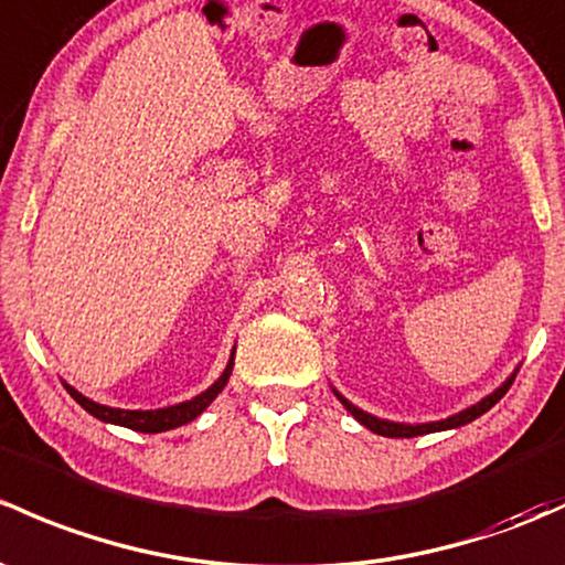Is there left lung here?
<instances>
[{
	"label": "left lung",
	"instance_id": "left-lung-1",
	"mask_svg": "<svg viewBox=\"0 0 565 565\" xmlns=\"http://www.w3.org/2000/svg\"><path fill=\"white\" fill-rule=\"evenodd\" d=\"M512 382H514V376L509 379V382L503 384V387H498L495 392H492V395H487L482 403H477V406L466 408V412L455 414V417H449V419H441V423H430V425H397V423H384V419H376V417H371V414L360 412L358 406H352V403H349V401H343L341 395H338V397H341V403H343V406H347L349 412H352V417L358 419V423L365 425L367 430L379 433V436H387V438H414V436H425V433L449 430V427H460V425H468V423H473V419H477V417H482L484 412H490V408L495 406V403L501 401L503 395H507L509 387H512Z\"/></svg>",
	"mask_w": 565,
	"mask_h": 565
}]
</instances>
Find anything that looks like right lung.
Segmentation results:
<instances>
[{
	"instance_id": "right-lung-1",
	"label": "right lung",
	"mask_w": 565,
	"mask_h": 565,
	"mask_svg": "<svg viewBox=\"0 0 565 565\" xmlns=\"http://www.w3.org/2000/svg\"><path fill=\"white\" fill-rule=\"evenodd\" d=\"M233 360H235V352H233V358H230V365L224 367V373L218 376V382L213 384V387H207L203 395H198L194 401L178 403V406L159 408V412H124V408L99 406V403L88 401V397H83L81 392H75L73 387H67V392L81 403L83 408H86L88 414H92V417L103 419V423L124 425V427H129V430H138V433H162V430H173V427L192 423L194 417H200V414L211 406V401L224 390L230 373H233Z\"/></svg>"
}]
</instances>
